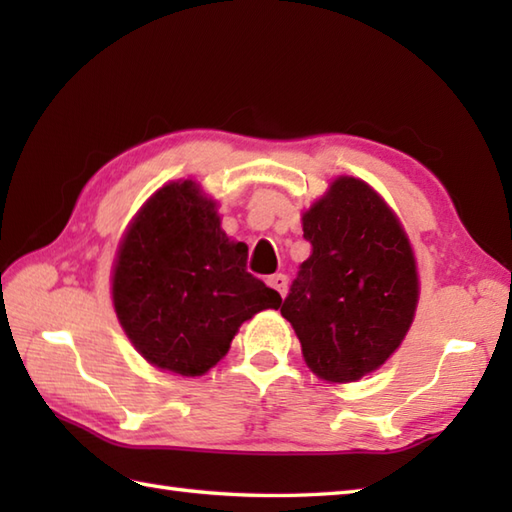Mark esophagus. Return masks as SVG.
Returning <instances> with one entry per match:
<instances>
[{"label":"esophagus","instance_id":"obj_1","mask_svg":"<svg viewBox=\"0 0 512 512\" xmlns=\"http://www.w3.org/2000/svg\"><path fill=\"white\" fill-rule=\"evenodd\" d=\"M268 284L273 286V288L279 292L281 297H284V295H286V290H288V277H286V275H281V273H277V275H273V277L268 279Z\"/></svg>","mask_w":512,"mask_h":512}]
</instances>
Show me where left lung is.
Segmentation results:
<instances>
[{
  "mask_svg": "<svg viewBox=\"0 0 512 512\" xmlns=\"http://www.w3.org/2000/svg\"><path fill=\"white\" fill-rule=\"evenodd\" d=\"M301 220L312 253L281 314L314 374L354 383L383 365L411 328L416 257L396 213L358 178H336Z\"/></svg>",
  "mask_w": 512,
  "mask_h": 512,
  "instance_id": "1",
  "label": "left lung"
}]
</instances>
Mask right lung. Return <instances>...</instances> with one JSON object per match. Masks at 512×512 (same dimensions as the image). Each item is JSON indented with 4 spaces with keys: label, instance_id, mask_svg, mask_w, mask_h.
Masks as SVG:
<instances>
[{
    "label": "right lung",
    "instance_id": "add662e5",
    "mask_svg": "<svg viewBox=\"0 0 512 512\" xmlns=\"http://www.w3.org/2000/svg\"><path fill=\"white\" fill-rule=\"evenodd\" d=\"M215 202L193 180L169 182L143 204L118 246L112 301L129 341L158 369L202 376L239 325L281 306L279 292L246 270Z\"/></svg>",
    "mask_w": 512,
    "mask_h": 512
}]
</instances>
